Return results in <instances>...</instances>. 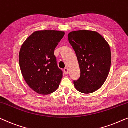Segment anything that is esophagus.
I'll return each mask as SVG.
<instances>
[{
	"label": "esophagus",
	"instance_id": "34e87169",
	"mask_svg": "<svg viewBox=\"0 0 128 128\" xmlns=\"http://www.w3.org/2000/svg\"><path fill=\"white\" fill-rule=\"evenodd\" d=\"M68 68H65L64 69V74H68Z\"/></svg>",
	"mask_w": 128,
	"mask_h": 128
}]
</instances>
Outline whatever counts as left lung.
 I'll return each mask as SVG.
<instances>
[{
    "label": "left lung",
    "instance_id": "left-lung-1",
    "mask_svg": "<svg viewBox=\"0 0 128 128\" xmlns=\"http://www.w3.org/2000/svg\"><path fill=\"white\" fill-rule=\"evenodd\" d=\"M68 39L76 53L80 78L74 80L80 93L98 90L105 82L110 70L111 49L105 39L96 31L80 30L69 33Z\"/></svg>",
    "mask_w": 128,
    "mask_h": 128
}]
</instances>
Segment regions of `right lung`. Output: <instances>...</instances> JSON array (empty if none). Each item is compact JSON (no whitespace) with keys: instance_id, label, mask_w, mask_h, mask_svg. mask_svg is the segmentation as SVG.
<instances>
[{"instance_id":"1","label":"right lung","mask_w":128,"mask_h":128,"mask_svg":"<svg viewBox=\"0 0 128 128\" xmlns=\"http://www.w3.org/2000/svg\"><path fill=\"white\" fill-rule=\"evenodd\" d=\"M64 35V32L59 30H38L21 46V73L28 85L39 94H49L58 89L62 71L57 66L54 52Z\"/></svg>"}]
</instances>
